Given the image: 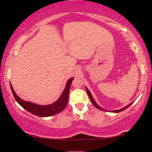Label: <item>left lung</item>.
Returning a JSON list of instances; mask_svg holds the SVG:
<instances>
[{
  "label": "left lung",
  "mask_w": 152,
  "mask_h": 152,
  "mask_svg": "<svg viewBox=\"0 0 152 152\" xmlns=\"http://www.w3.org/2000/svg\"><path fill=\"white\" fill-rule=\"evenodd\" d=\"M86 90L87 94H88V97H89V98H90L91 101V102L93 103V104L94 105L95 107L97 108V109H99V110H102V111H106L104 109H103L102 108L100 107L98 104H97V102H95V100L94 99V98H93V97L92 96V95H91V92H90V91L88 90V88H87V87H86ZM133 103H134V102L130 103L129 104H128L127 106H126V107H124V108H122V109H119V110H113V111H110V112H113V113H118V112L122 111H124V110H125L126 109H127V108H128L129 107L130 105H132Z\"/></svg>",
  "instance_id": "obj_1"
}]
</instances>
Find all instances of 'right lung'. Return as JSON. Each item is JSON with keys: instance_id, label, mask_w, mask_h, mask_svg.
<instances>
[{"instance_id": "1", "label": "right lung", "mask_w": 152, "mask_h": 152, "mask_svg": "<svg viewBox=\"0 0 152 152\" xmlns=\"http://www.w3.org/2000/svg\"><path fill=\"white\" fill-rule=\"evenodd\" d=\"M73 79V77H71L67 81L65 88H64V91L62 92L59 98L54 103L48 105H39L30 102L25 101L23 99H21L16 94L11 83H10V87H11L12 92L13 93L15 100L24 109H26V111L30 112L32 114H34L35 115L39 116V117H49V116L56 115V114L60 113L66 108L68 101V95H69L68 93H69L70 88Z\"/></svg>"}]
</instances>
